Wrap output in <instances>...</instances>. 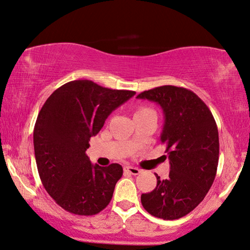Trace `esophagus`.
Segmentation results:
<instances>
[{"instance_id": "esophagus-1", "label": "esophagus", "mask_w": 250, "mask_h": 250, "mask_svg": "<svg viewBox=\"0 0 250 250\" xmlns=\"http://www.w3.org/2000/svg\"><path fill=\"white\" fill-rule=\"evenodd\" d=\"M124 171L127 174H130V175H138L141 173V169H138V168H136V167H133V166H125Z\"/></svg>"}]
</instances>
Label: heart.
<instances>
[{
	"label": "heart",
	"instance_id": "heart-1",
	"mask_svg": "<svg viewBox=\"0 0 250 250\" xmlns=\"http://www.w3.org/2000/svg\"><path fill=\"white\" fill-rule=\"evenodd\" d=\"M146 114H155V112L152 108L145 107V106H141V107H137L136 110L134 112V117L146 115Z\"/></svg>",
	"mask_w": 250,
	"mask_h": 250
}]
</instances>
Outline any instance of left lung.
Listing matches in <instances>:
<instances>
[{
  "mask_svg": "<svg viewBox=\"0 0 250 250\" xmlns=\"http://www.w3.org/2000/svg\"><path fill=\"white\" fill-rule=\"evenodd\" d=\"M137 98L161 105L165 124L161 142L166 145L170 171L150 193L141 196L150 215L165 220L182 218L197 207L214 183L219 157L218 129L207 105L190 89L164 85Z\"/></svg>",
  "mask_w": 250,
  "mask_h": 250,
  "instance_id": "obj_1",
  "label": "left lung"
}]
</instances>
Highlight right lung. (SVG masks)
I'll use <instances>...</instances> for the list:
<instances>
[{
	"label": "right lung",
	"instance_id": "1",
	"mask_svg": "<svg viewBox=\"0 0 250 250\" xmlns=\"http://www.w3.org/2000/svg\"><path fill=\"white\" fill-rule=\"evenodd\" d=\"M135 94L88 80L72 81L41 108L33 134L36 166L44 188L63 209L92 216L109 204L123 167L93 165L85 152L109 114Z\"/></svg>",
	"mask_w": 250,
	"mask_h": 250
}]
</instances>
